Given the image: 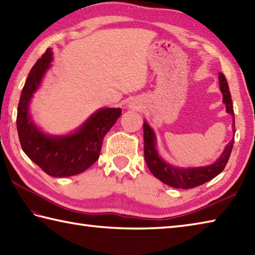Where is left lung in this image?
Here are the masks:
<instances>
[{"label":"left lung","instance_id":"1","mask_svg":"<svg viewBox=\"0 0 255 255\" xmlns=\"http://www.w3.org/2000/svg\"><path fill=\"white\" fill-rule=\"evenodd\" d=\"M219 82H220V91L223 94V103L227 106V112L232 115L234 123L233 105L231 99V94L229 91V85L226 76L222 73H219ZM234 139L227 144L223 153L218 159V161L207 167L201 168H177L171 164L164 162L159 157L156 150V137L152 129L149 127L147 123H143V151L144 160L147 162L149 170L154 177L163 183L168 184L172 188L177 189H191L196 188L200 184L210 181L211 179L217 177L219 173L223 171L228 163L229 158L233 148Z\"/></svg>","mask_w":255,"mask_h":255}]
</instances>
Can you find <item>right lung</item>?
Instances as JSON below:
<instances>
[{"mask_svg":"<svg viewBox=\"0 0 255 255\" xmlns=\"http://www.w3.org/2000/svg\"><path fill=\"white\" fill-rule=\"evenodd\" d=\"M52 55L47 48L28 74L18 102L16 126L26 156L49 176L62 178L81 173L97 160L105 134L121 117L122 109H101L69 136L49 137L39 131L28 116V104L51 66Z\"/></svg>","mask_w":255,"mask_h":255,"instance_id":"1","label":"right lung"}]
</instances>
